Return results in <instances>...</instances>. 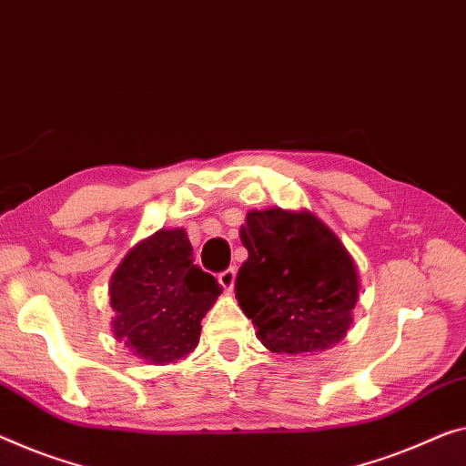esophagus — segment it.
Returning a JSON list of instances; mask_svg holds the SVG:
<instances>
[{
	"instance_id": "1",
	"label": "esophagus",
	"mask_w": 466,
	"mask_h": 466,
	"mask_svg": "<svg viewBox=\"0 0 466 466\" xmlns=\"http://www.w3.org/2000/svg\"><path fill=\"white\" fill-rule=\"evenodd\" d=\"M218 280L221 284V289H224L226 293H230V290L234 289V282H236V269L234 268L224 269V272L218 276Z\"/></svg>"
}]
</instances>
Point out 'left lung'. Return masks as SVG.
Wrapping results in <instances>:
<instances>
[{
	"mask_svg": "<svg viewBox=\"0 0 466 466\" xmlns=\"http://www.w3.org/2000/svg\"><path fill=\"white\" fill-rule=\"evenodd\" d=\"M248 251L236 299L259 341L274 353L330 350L347 335L360 276L351 255L309 211H248L240 226Z\"/></svg>",
	"mask_w": 466,
	"mask_h": 466,
	"instance_id": "left-lung-1",
	"label": "left lung"
}]
</instances>
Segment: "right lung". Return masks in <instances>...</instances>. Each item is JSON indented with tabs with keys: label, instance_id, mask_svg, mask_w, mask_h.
Wrapping results in <instances>:
<instances>
[{
	"label": "right lung",
	"instance_id": "obj_1",
	"mask_svg": "<svg viewBox=\"0 0 466 466\" xmlns=\"http://www.w3.org/2000/svg\"><path fill=\"white\" fill-rule=\"evenodd\" d=\"M108 293L116 341L144 362L167 364L198 345L200 320L221 287L194 263L184 228H163L125 255Z\"/></svg>",
	"mask_w": 466,
	"mask_h": 466
}]
</instances>
